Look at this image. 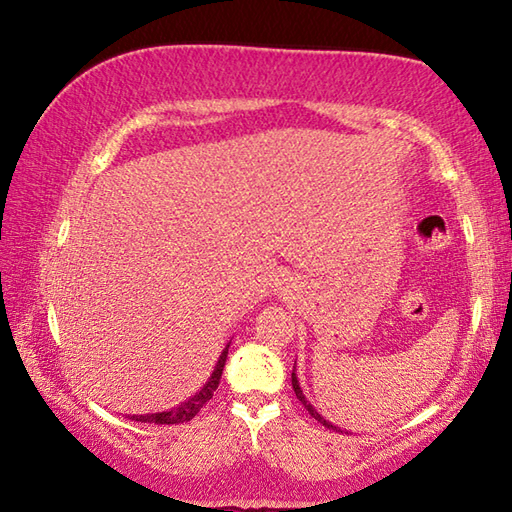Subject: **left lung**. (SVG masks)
<instances>
[{
	"label": "left lung",
	"mask_w": 512,
	"mask_h": 512,
	"mask_svg": "<svg viewBox=\"0 0 512 512\" xmlns=\"http://www.w3.org/2000/svg\"><path fill=\"white\" fill-rule=\"evenodd\" d=\"M292 389H295V394H297V398L301 400V405L308 409V413H310V416H312L314 420H319V422L323 424V427L334 429V431H341V427H336V424H332L330 420H325V418L321 416V413L310 405V400L306 398V394H303V389H301V385H299V378H297V374H295V369H292ZM341 433H343V431H341ZM345 433H347V431H345Z\"/></svg>",
	"instance_id": "1"
}]
</instances>
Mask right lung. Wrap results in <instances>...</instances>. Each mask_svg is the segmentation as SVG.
<instances>
[{
    "label": "right lung",
    "instance_id": "obj_1",
    "mask_svg": "<svg viewBox=\"0 0 512 512\" xmlns=\"http://www.w3.org/2000/svg\"><path fill=\"white\" fill-rule=\"evenodd\" d=\"M231 345V343H228ZM228 345L222 350L220 358H217L215 369L211 378L206 380L204 387H200V391H195V396H191L189 400L180 402L178 407H173L169 411H158V413H145V416H132L129 420L134 422H154V424H178V422H189L195 413H198L206 402L213 398V391L220 385V378H222V369L226 363V354H228Z\"/></svg>",
    "mask_w": 512,
    "mask_h": 512
}]
</instances>
